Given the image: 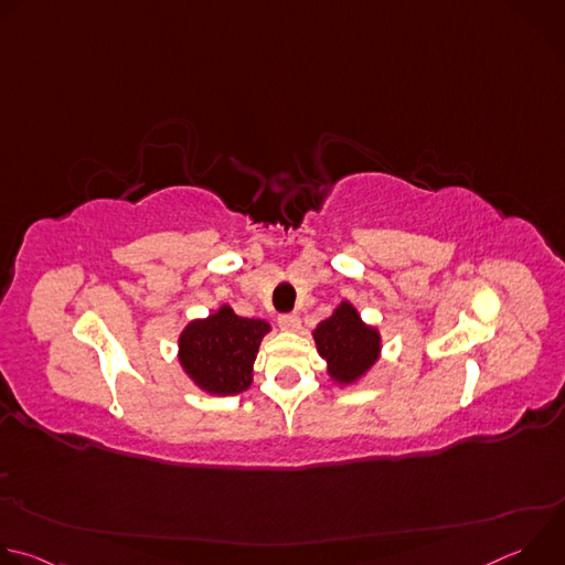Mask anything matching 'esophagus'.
I'll return each mask as SVG.
<instances>
[{
  "instance_id": "1",
  "label": "esophagus",
  "mask_w": 565,
  "mask_h": 565,
  "mask_svg": "<svg viewBox=\"0 0 565 565\" xmlns=\"http://www.w3.org/2000/svg\"><path fill=\"white\" fill-rule=\"evenodd\" d=\"M279 327L281 331H297L299 329V315L297 312H284L279 315Z\"/></svg>"
}]
</instances>
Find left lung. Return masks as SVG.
I'll return each instance as SVG.
<instances>
[{
  "mask_svg": "<svg viewBox=\"0 0 565 565\" xmlns=\"http://www.w3.org/2000/svg\"><path fill=\"white\" fill-rule=\"evenodd\" d=\"M319 355L327 360V371L338 384H353L364 377L380 358V331L364 324L358 308L342 301L331 317L319 321L312 331Z\"/></svg>",
  "mask_w": 565,
  "mask_h": 565,
  "instance_id": "1",
  "label": "left lung"
}]
</instances>
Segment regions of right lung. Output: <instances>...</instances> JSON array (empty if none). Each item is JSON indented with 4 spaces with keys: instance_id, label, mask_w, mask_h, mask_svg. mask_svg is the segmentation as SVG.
Masks as SVG:
<instances>
[{
    "instance_id": "obj_1",
    "label": "right lung",
    "mask_w": 565,
    "mask_h": 565,
    "mask_svg": "<svg viewBox=\"0 0 565 565\" xmlns=\"http://www.w3.org/2000/svg\"><path fill=\"white\" fill-rule=\"evenodd\" d=\"M266 319L238 317L227 303L205 319H194L179 338V362L188 377L212 395H236L253 384V364Z\"/></svg>"
}]
</instances>
